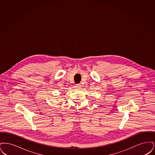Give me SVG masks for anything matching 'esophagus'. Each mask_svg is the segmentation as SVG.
Instances as JSON below:
<instances>
[{"instance_id": "1", "label": "esophagus", "mask_w": 155, "mask_h": 155, "mask_svg": "<svg viewBox=\"0 0 155 155\" xmlns=\"http://www.w3.org/2000/svg\"><path fill=\"white\" fill-rule=\"evenodd\" d=\"M75 87V88L77 89L80 88L81 87V85H80V84H76Z\"/></svg>"}]
</instances>
